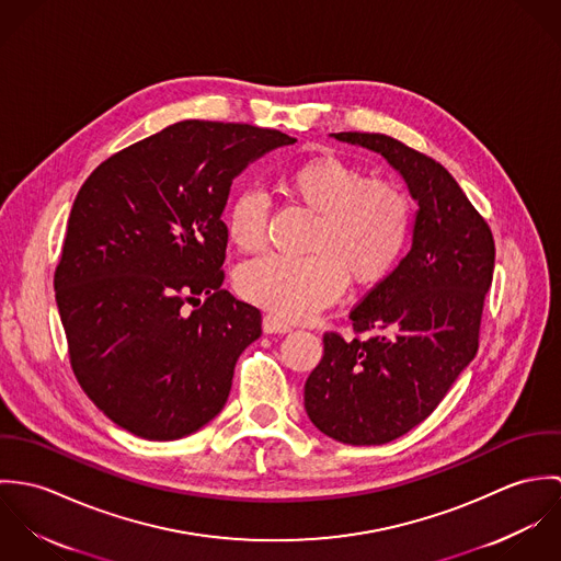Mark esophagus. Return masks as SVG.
Returning <instances> with one entry per match:
<instances>
[{
  "label": "esophagus",
  "instance_id": "esophagus-1",
  "mask_svg": "<svg viewBox=\"0 0 561 561\" xmlns=\"http://www.w3.org/2000/svg\"><path fill=\"white\" fill-rule=\"evenodd\" d=\"M289 330H291V325L287 321L278 320L274 316L263 318V332H267V334H285Z\"/></svg>",
  "mask_w": 561,
  "mask_h": 561
}]
</instances>
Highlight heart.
Segmentation results:
<instances>
[{
    "label": "heart",
    "mask_w": 561,
    "mask_h": 561,
    "mask_svg": "<svg viewBox=\"0 0 561 561\" xmlns=\"http://www.w3.org/2000/svg\"><path fill=\"white\" fill-rule=\"evenodd\" d=\"M283 187L316 211L309 254H267L241 265L238 291L248 302L285 320H302L334 302L345 280L356 289L382 283L412 238V205L400 185L332 156L289 168ZM267 198L241 190L227 209V236L241 252L267 238Z\"/></svg>",
    "instance_id": "b5f03b06"
}]
</instances>
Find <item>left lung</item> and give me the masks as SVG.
Segmentation results:
<instances>
[{"instance_id":"left-lung-1","label":"left lung","mask_w":561,"mask_h":561,"mask_svg":"<svg viewBox=\"0 0 561 561\" xmlns=\"http://www.w3.org/2000/svg\"><path fill=\"white\" fill-rule=\"evenodd\" d=\"M332 136L380 153L419 203L410 252L352 309L354 339L323 334L305 385L307 414L325 436L385 445L427 419L476 358L494 240L438 161L385 134Z\"/></svg>"}]
</instances>
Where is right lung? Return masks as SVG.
I'll return each mask as SVG.
<instances>
[{"instance_id": "1", "label": "right lung", "mask_w": 561, "mask_h": 561, "mask_svg": "<svg viewBox=\"0 0 561 561\" xmlns=\"http://www.w3.org/2000/svg\"><path fill=\"white\" fill-rule=\"evenodd\" d=\"M294 142L254 125L181 121L83 181L54 287L73 374L116 425L174 440L227 403L261 311L222 289V211L250 161Z\"/></svg>"}]
</instances>
